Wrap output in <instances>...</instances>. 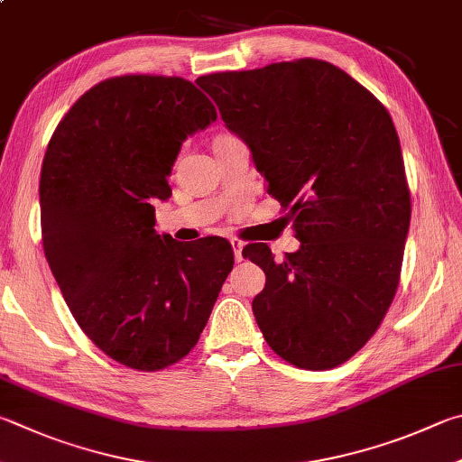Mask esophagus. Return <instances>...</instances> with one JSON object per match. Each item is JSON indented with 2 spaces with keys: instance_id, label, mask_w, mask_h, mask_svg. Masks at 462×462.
Segmentation results:
<instances>
[{
  "instance_id": "esophagus-1",
  "label": "esophagus",
  "mask_w": 462,
  "mask_h": 462,
  "mask_svg": "<svg viewBox=\"0 0 462 462\" xmlns=\"http://www.w3.org/2000/svg\"><path fill=\"white\" fill-rule=\"evenodd\" d=\"M230 242H232V248H234V258H236L238 263H240V260H242V248H245V242L238 240V238H232Z\"/></svg>"
}]
</instances>
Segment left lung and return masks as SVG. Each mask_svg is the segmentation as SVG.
I'll return each instance as SVG.
<instances>
[{"label":"left lung","mask_w":462,"mask_h":462,"mask_svg":"<svg viewBox=\"0 0 462 462\" xmlns=\"http://www.w3.org/2000/svg\"><path fill=\"white\" fill-rule=\"evenodd\" d=\"M196 82L216 100L226 127L246 141L266 191L287 209L300 240L282 260L264 242L242 250L266 274L253 300L260 331L300 370L346 364L396 295L412 214L388 108L317 58Z\"/></svg>","instance_id":"obj_1"}]
</instances>
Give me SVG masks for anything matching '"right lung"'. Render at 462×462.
Instances as JSON below:
<instances>
[{"mask_svg": "<svg viewBox=\"0 0 462 462\" xmlns=\"http://www.w3.org/2000/svg\"><path fill=\"white\" fill-rule=\"evenodd\" d=\"M216 116L186 79L123 74L70 106L44 153L46 260L80 329L131 370L159 372L196 347L234 266L226 238L181 245L153 228L181 143Z\"/></svg>", "mask_w": 462, "mask_h": 462, "instance_id": "right-lung-1", "label": "right lung"}]
</instances>
